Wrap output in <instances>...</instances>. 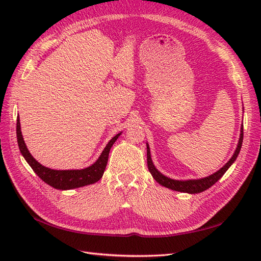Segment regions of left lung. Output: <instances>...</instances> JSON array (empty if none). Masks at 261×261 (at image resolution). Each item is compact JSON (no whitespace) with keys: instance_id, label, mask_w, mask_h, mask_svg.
Returning <instances> with one entry per match:
<instances>
[{"instance_id":"1","label":"left lung","mask_w":261,"mask_h":261,"mask_svg":"<svg viewBox=\"0 0 261 261\" xmlns=\"http://www.w3.org/2000/svg\"><path fill=\"white\" fill-rule=\"evenodd\" d=\"M241 137L239 140V145L238 148H236L235 152L233 154V156L230 159L223 168H221L218 172H216L215 174H212L210 176H207L204 178H200V179H189V180H175L169 178L167 176L162 175L161 173L158 171L154 165L152 163L151 156H150V149L149 146L147 144V163H148V169L151 173V175L153 176V178L158 181V183L161 184L162 186L173 189V191L176 192H183V193H189V194H197V193H201L203 191H206L209 187H211L213 184L217 183V181L223 176L224 173L226 172V170L231 167L232 163L236 160L238 158L240 151H241V147L243 144V127L241 128Z\"/></svg>"}]
</instances>
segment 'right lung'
<instances>
[{"label": "right lung", "mask_w": 261, "mask_h": 261, "mask_svg": "<svg viewBox=\"0 0 261 261\" xmlns=\"http://www.w3.org/2000/svg\"><path fill=\"white\" fill-rule=\"evenodd\" d=\"M16 134H17V143H18L20 152L31 167V169H33L36 174L43 181H45L46 184L57 189H62V191L90 185L98 181L105 173L107 163H108L110 149H111V147L113 146L118 136L121 135V133L117 134V135H115L111 140L109 141V144L107 145L103 151H102L99 159L92 165H90L89 168H86L83 170L60 171V170H51L43 167V165H41L38 161H36L35 158L30 154L21 135L19 117H17Z\"/></svg>", "instance_id": "1"}]
</instances>
